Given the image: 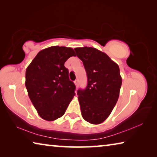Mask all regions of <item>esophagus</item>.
Returning <instances> with one entry per match:
<instances>
[{
    "label": "esophagus",
    "instance_id": "34e87169",
    "mask_svg": "<svg viewBox=\"0 0 157 157\" xmlns=\"http://www.w3.org/2000/svg\"><path fill=\"white\" fill-rule=\"evenodd\" d=\"M74 83H75L76 87H78V80H75V82H74Z\"/></svg>",
    "mask_w": 157,
    "mask_h": 157
}]
</instances>
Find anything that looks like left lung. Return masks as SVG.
Returning a JSON list of instances; mask_svg holds the SVG:
<instances>
[{
	"instance_id": "left-lung-1",
	"label": "left lung",
	"mask_w": 157,
	"mask_h": 157,
	"mask_svg": "<svg viewBox=\"0 0 157 157\" xmlns=\"http://www.w3.org/2000/svg\"><path fill=\"white\" fill-rule=\"evenodd\" d=\"M74 50L83 62L88 78L86 88L78 91L82 116L89 123L100 124L110 115L118 99L122 84L119 66L94 48Z\"/></svg>"
}]
</instances>
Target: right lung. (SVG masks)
Returning a JSON list of instances; mask_svg holds the SVG:
<instances>
[{
    "mask_svg": "<svg viewBox=\"0 0 157 157\" xmlns=\"http://www.w3.org/2000/svg\"><path fill=\"white\" fill-rule=\"evenodd\" d=\"M76 56L71 48L51 46L39 52L25 71L29 98L41 118L53 121L64 114L75 95V86L64 63Z\"/></svg>",
    "mask_w": 157,
    "mask_h": 157,
    "instance_id": "right-lung-1",
    "label": "right lung"
}]
</instances>
